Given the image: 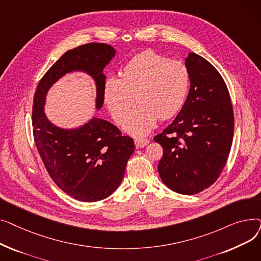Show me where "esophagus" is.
Returning a JSON list of instances; mask_svg holds the SVG:
<instances>
[{
    "mask_svg": "<svg viewBox=\"0 0 261 261\" xmlns=\"http://www.w3.org/2000/svg\"><path fill=\"white\" fill-rule=\"evenodd\" d=\"M134 144L136 146V148H143L146 145L149 144V140L148 139H135L134 140Z\"/></svg>",
    "mask_w": 261,
    "mask_h": 261,
    "instance_id": "34e87169",
    "label": "esophagus"
}]
</instances>
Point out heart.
<instances>
[{"label":"heart","instance_id":"b5f03b06","mask_svg":"<svg viewBox=\"0 0 261 261\" xmlns=\"http://www.w3.org/2000/svg\"><path fill=\"white\" fill-rule=\"evenodd\" d=\"M189 88L190 72L185 63L145 50L121 67L120 78L106 79L102 94L118 125L127 119L134 101L139 102L125 129L134 135H144L155 126L158 118L166 120L181 111Z\"/></svg>","mask_w":261,"mask_h":261}]
</instances>
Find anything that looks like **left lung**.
Returning <instances> with one entry per match:
<instances>
[{
  "label": "left lung",
  "mask_w": 261,
  "mask_h": 261,
  "mask_svg": "<svg viewBox=\"0 0 261 261\" xmlns=\"http://www.w3.org/2000/svg\"><path fill=\"white\" fill-rule=\"evenodd\" d=\"M190 90L180 113L154 142L163 148L162 181L182 195H196L220 176L234 136V111L216 67L195 53L185 59Z\"/></svg>",
  "instance_id": "1"
}]
</instances>
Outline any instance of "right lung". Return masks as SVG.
<instances>
[{
  "mask_svg": "<svg viewBox=\"0 0 261 261\" xmlns=\"http://www.w3.org/2000/svg\"><path fill=\"white\" fill-rule=\"evenodd\" d=\"M115 55L105 43H88L67 50L41 78L33 101V134L44 166L61 190L82 202L106 199L119 186L127 162L134 151L130 136L121 135L113 123L94 117L74 130L51 125L43 112L45 96L65 73L85 71L96 81V108L103 103V67Z\"/></svg>",
  "mask_w": 261,
  "mask_h": 261,
  "instance_id": "1",
  "label": "right lung"
}]
</instances>
